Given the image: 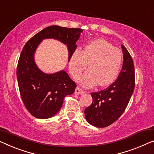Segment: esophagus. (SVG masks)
<instances>
[{
  "label": "esophagus",
  "instance_id": "obj_1",
  "mask_svg": "<svg viewBox=\"0 0 154 154\" xmlns=\"http://www.w3.org/2000/svg\"><path fill=\"white\" fill-rule=\"evenodd\" d=\"M84 93V91L83 90H82L81 88H79V87H77L75 91V95H82V94Z\"/></svg>",
  "mask_w": 154,
  "mask_h": 154
}]
</instances>
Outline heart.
<instances>
[{"label": "heart", "instance_id": "heart-1", "mask_svg": "<svg viewBox=\"0 0 154 154\" xmlns=\"http://www.w3.org/2000/svg\"><path fill=\"white\" fill-rule=\"evenodd\" d=\"M123 54L120 48L109 41L97 38L85 45L83 50L77 48L71 54L69 63L70 75L75 80L88 66L89 70L80 77V84L91 88L96 84L106 86L116 80L122 63Z\"/></svg>", "mask_w": 154, "mask_h": 154}]
</instances>
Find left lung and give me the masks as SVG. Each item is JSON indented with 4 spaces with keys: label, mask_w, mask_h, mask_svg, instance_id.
Here are the masks:
<instances>
[{
    "label": "left lung",
    "mask_w": 154,
    "mask_h": 154,
    "mask_svg": "<svg viewBox=\"0 0 154 154\" xmlns=\"http://www.w3.org/2000/svg\"><path fill=\"white\" fill-rule=\"evenodd\" d=\"M122 68L116 82L104 90L91 93L93 103L84 111L88 122L98 128L116 122L125 111L135 87V70L132 57L123 45Z\"/></svg>",
    "instance_id": "obj_1"
}]
</instances>
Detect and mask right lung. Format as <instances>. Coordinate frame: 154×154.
I'll use <instances>...</instances> for the list:
<instances>
[{
	"label": "right lung",
	"mask_w": 154,
	"mask_h": 154,
	"mask_svg": "<svg viewBox=\"0 0 154 154\" xmlns=\"http://www.w3.org/2000/svg\"><path fill=\"white\" fill-rule=\"evenodd\" d=\"M82 29L52 26L36 34L26 43L18 59L17 77L20 97L31 115L39 119L54 116L61 109L66 95L75 92L77 85L61 70L53 74L42 72L34 61L36 48L45 38H54L66 45L68 61Z\"/></svg>",
	"instance_id": "add662e5"
}]
</instances>
